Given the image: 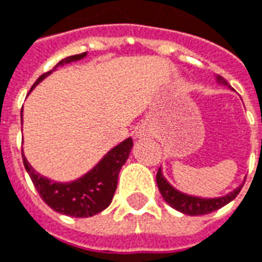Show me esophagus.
<instances>
[{
	"instance_id": "esophagus-1",
	"label": "esophagus",
	"mask_w": 262,
	"mask_h": 262,
	"mask_svg": "<svg viewBox=\"0 0 262 262\" xmlns=\"http://www.w3.org/2000/svg\"><path fill=\"white\" fill-rule=\"evenodd\" d=\"M137 135H138L139 138H142V137H145V135H146V131H145V129H139L138 133H137Z\"/></svg>"
}]
</instances>
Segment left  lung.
Listing matches in <instances>:
<instances>
[{"instance_id": "left-lung-1", "label": "left lung", "mask_w": 262, "mask_h": 262, "mask_svg": "<svg viewBox=\"0 0 262 262\" xmlns=\"http://www.w3.org/2000/svg\"><path fill=\"white\" fill-rule=\"evenodd\" d=\"M218 80L222 81L221 77H218ZM156 182L161 196H163V199L166 200L167 203L170 204L172 208H176V210H178L181 213L188 214V215H203V214L213 213V211H215L218 208L224 207L225 204L232 202L239 194L242 186H243L242 185L239 188H236L233 192L228 193L227 196H222V198L202 199L196 198V196H189V194H185L182 192H178L177 189H174L167 182L166 178L163 177L160 168H159L156 174Z\"/></svg>"}]
</instances>
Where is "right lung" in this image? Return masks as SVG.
Listing matches in <instances>:
<instances>
[{
    "instance_id": "right-lung-1",
    "label": "right lung",
    "mask_w": 262,
    "mask_h": 262,
    "mask_svg": "<svg viewBox=\"0 0 262 262\" xmlns=\"http://www.w3.org/2000/svg\"><path fill=\"white\" fill-rule=\"evenodd\" d=\"M86 52H84V54L73 55L66 59H62L52 70L40 76L38 80L34 82V85L31 86V90L41 80H44L48 74L56 70L58 66L76 62L78 59L84 58ZM133 143L131 138L123 141L120 145L113 147L88 174L69 184H59V182L49 181L45 177H41L29 164L23 152H21V157H23L25 168L29 172L35 189L49 207L64 215L86 218L101 213L102 210H105L112 203V199L117 188L119 172L124 163L128 159L129 152L133 149Z\"/></svg>"
}]
</instances>
